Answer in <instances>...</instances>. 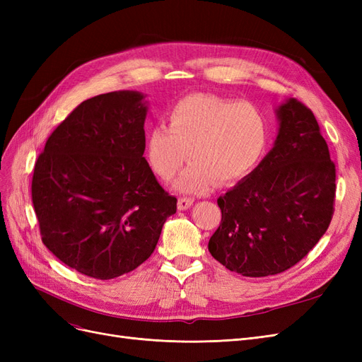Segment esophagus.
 <instances>
[{
    "label": "esophagus",
    "mask_w": 362,
    "mask_h": 362,
    "mask_svg": "<svg viewBox=\"0 0 362 362\" xmlns=\"http://www.w3.org/2000/svg\"><path fill=\"white\" fill-rule=\"evenodd\" d=\"M194 199L193 198H180L178 199V210H189V208L193 205Z\"/></svg>",
    "instance_id": "obj_1"
}]
</instances>
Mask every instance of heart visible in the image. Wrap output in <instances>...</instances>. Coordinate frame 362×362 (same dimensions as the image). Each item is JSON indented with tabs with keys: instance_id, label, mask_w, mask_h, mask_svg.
<instances>
[{
	"instance_id": "b5f03b06",
	"label": "heart",
	"mask_w": 362,
	"mask_h": 362,
	"mask_svg": "<svg viewBox=\"0 0 362 362\" xmlns=\"http://www.w3.org/2000/svg\"><path fill=\"white\" fill-rule=\"evenodd\" d=\"M168 120L169 128L156 125L148 131L145 152L161 181H170L189 154L192 164L173 182V190L182 194H204L216 181L245 178L269 146V119L249 103L192 93L175 103Z\"/></svg>"
}]
</instances>
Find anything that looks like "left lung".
Instances as JSON below:
<instances>
[{"mask_svg": "<svg viewBox=\"0 0 362 362\" xmlns=\"http://www.w3.org/2000/svg\"><path fill=\"white\" fill-rule=\"evenodd\" d=\"M275 115L273 148L217 199L222 222L208 242L221 264L250 278L276 275L299 262L334 213L335 166L313 112L290 98Z\"/></svg>", "mask_w": 362, "mask_h": 362, "instance_id": "left-lung-1", "label": "left lung"}]
</instances>
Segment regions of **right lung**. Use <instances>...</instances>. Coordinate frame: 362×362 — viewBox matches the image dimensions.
Returning a JSON list of instances; mask_svg holds the SVG:
<instances>
[{"label": "right lung", "instance_id": "1", "mask_svg": "<svg viewBox=\"0 0 362 362\" xmlns=\"http://www.w3.org/2000/svg\"><path fill=\"white\" fill-rule=\"evenodd\" d=\"M146 95L119 90L81 103L54 129L31 182L42 242L71 269L113 279L154 252L177 198L145 152Z\"/></svg>", "mask_w": 362, "mask_h": 362}]
</instances>
